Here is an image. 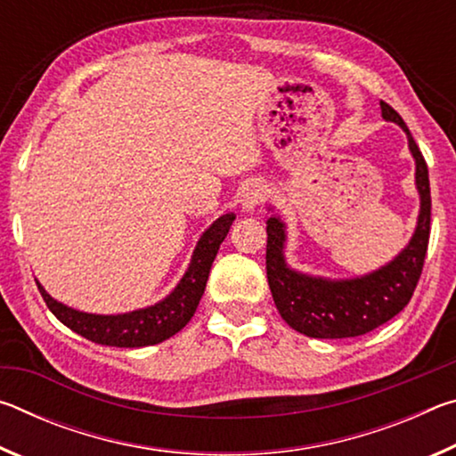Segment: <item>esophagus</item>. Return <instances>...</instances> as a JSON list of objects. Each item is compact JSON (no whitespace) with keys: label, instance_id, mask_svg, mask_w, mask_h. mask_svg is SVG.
Masks as SVG:
<instances>
[{"label":"esophagus","instance_id":"esophagus-1","mask_svg":"<svg viewBox=\"0 0 456 456\" xmlns=\"http://www.w3.org/2000/svg\"><path fill=\"white\" fill-rule=\"evenodd\" d=\"M265 197H267V191H265L264 184H259V183L249 184V187H247V189L243 191V195H241V207H243V211H247V213L257 211L259 207L264 205Z\"/></svg>","mask_w":456,"mask_h":456}]
</instances>
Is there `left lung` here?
<instances>
[{
  "instance_id": "1",
  "label": "left lung",
  "mask_w": 456,
  "mask_h": 456,
  "mask_svg": "<svg viewBox=\"0 0 456 456\" xmlns=\"http://www.w3.org/2000/svg\"><path fill=\"white\" fill-rule=\"evenodd\" d=\"M384 120L396 122L408 136L416 163V189L420 211L414 235L398 256L354 280H326L299 273L285 264V223L273 215L267 219V281L273 302L288 326L299 334L322 339L356 338L395 318L411 302L420 280L430 237V183L428 167L411 130L390 104L380 102Z\"/></svg>"
}]
</instances>
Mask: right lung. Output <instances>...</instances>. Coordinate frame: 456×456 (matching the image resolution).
<instances>
[{
  "mask_svg": "<svg viewBox=\"0 0 456 456\" xmlns=\"http://www.w3.org/2000/svg\"><path fill=\"white\" fill-rule=\"evenodd\" d=\"M233 221V213L221 215L217 221H213V225L200 235L195 251H192L189 269L184 272L179 285L168 293L163 302L142 307V310L117 315L86 314L56 302L36 281L37 289H40L50 312L64 326L90 339V342L117 346V348H142V346L165 342L191 322L200 297H203L215 256H217L223 239L227 237Z\"/></svg>",
  "mask_w": 456,
  "mask_h": 456,
  "instance_id": "obj_1",
  "label": "right lung"
}]
</instances>
